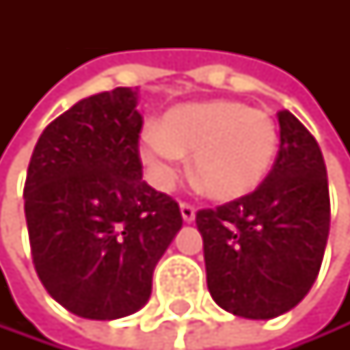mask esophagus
Instances as JSON below:
<instances>
[{"instance_id": "obj_1", "label": "esophagus", "mask_w": 350, "mask_h": 350, "mask_svg": "<svg viewBox=\"0 0 350 350\" xmlns=\"http://www.w3.org/2000/svg\"><path fill=\"white\" fill-rule=\"evenodd\" d=\"M180 214L185 218V222H193L195 220V206L187 204V201H183L180 204Z\"/></svg>"}]
</instances>
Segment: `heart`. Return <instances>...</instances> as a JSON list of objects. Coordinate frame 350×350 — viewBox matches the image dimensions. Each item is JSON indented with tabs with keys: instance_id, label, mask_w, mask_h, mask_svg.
Segmentation results:
<instances>
[{
	"instance_id": "obj_1",
	"label": "heart",
	"mask_w": 350,
	"mask_h": 350,
	"mask_svg": "<svg viewBox=\"0 0 350 350\" xmlns=\"http://www.w3.org/2000/svg\"><path fill=\"white\" fill-rule=\"evenodd\" d=\"M279 134L267 111L239 100L189 103L170 109L157 128L140 136V157L157 189L178 176L183 153H191L195 183L216 199H239L267 178Z\"/></svg>"
}]
</instances>
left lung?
Masks as SVG:
<instances>
[{
  "label": "left lung",
  "mask_w": 350,
  "mask_h": 350,
  "mask_svg": "<svg viewBox=\"0 0 350 350\" xmlns=\"http://www.w3.org/2000/svg\"><path fill=\"white\" fill-rule=\"evenodd\" d=\"M279 151L252 193L195 214L208 290L237 317L273 319L315 284L329 233L321 149L290 111H279Z\"/></svg>",
  "instance_id": "8db88e82"
}]
</instances>
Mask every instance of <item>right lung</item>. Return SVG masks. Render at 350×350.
Wrapping results in <instances>:
<instances>
[{
  "mask_svg": "<svg viewBox=\"0 0 350 350\" xmlns=\"http://www.w3.org/2000/svg\"><path fill=\"white\" fill-rule=\"evenodd\" d=\"M138 92L79 100L39 136L25 180L31 256L48 294L85 319H119L151 296L180 208L142 180Z\"/></svg>",
  "mask_w": 350,
  "mask_h": 350,
  "instance_id": "1",
  "label": "right lung"
}]
</instances>
